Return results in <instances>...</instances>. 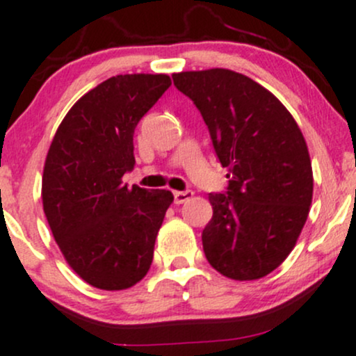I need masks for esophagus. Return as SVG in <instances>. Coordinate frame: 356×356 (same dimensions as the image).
Here are the masks:
<instances>
[{"instance_id":"1","label":"esophagus","mask_w":356,"mask_h":356,"mask_svg":"<svg viewBox=\"0 0 356 356\" xmlns=\"http://www.w3.org/2000/svg\"><path fill=\"white\" fill-rule=\"evenodd\" d=\"M191 197H193V191H175L174 193L175 204H184Z\"/></svg>"}]
</instances>
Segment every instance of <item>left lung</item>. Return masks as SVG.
I'll return each mask as SVG.
<instances>
[{
	"instance_id": "8db88e82",
	"label": "left lung",
	"mask_w": 356,
	"mask_h": 356,
	"mask_svg": "<svg viewBox=\"0 0 356 356\" xmlns=\"http://www.w3.org/2000/svg\"><path fill=\"white\" fill-rule=\"evenodd\" d=\"M172 79L201 111L229 170L226 194H209L206 259L228 279H261L287 259L309 214L312 167L302 131L268 89L235 70H189Z\"/></svg>"
}]
</instances>
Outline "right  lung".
<instances>
[{
  "mask_svg": "<svg viewBox=\"0 0 356 356\" xmlns=\"http://www.w3.org/2000/svg\"><path fill=\"white\" fill-rule=\"evenodd\" d=\"M167 74L109 77L81 97L47 154L42 202L69 267L89 286L123 291L147 275L170 191L121 182L135 165L134 134L169 89Z\"/></svg>",
  "mask_w": 356,
  "mask_h": 356,
  "instance_id": "1",
  "label": "right lung"
}]
</instances>
